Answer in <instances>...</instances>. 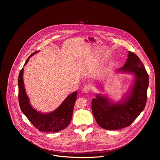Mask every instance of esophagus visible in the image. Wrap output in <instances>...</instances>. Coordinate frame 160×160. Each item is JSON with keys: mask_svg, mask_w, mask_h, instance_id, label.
I'll return each instance as SVG.
<instances>
[{"mask_svg": "<svg viewBox=\"0 0 160 160\" xmlns=\"http://www.w3.org/2000/svg\"><path fill=\"white\" fill-rule=\"evenodd\" d=\"M89 91H90V87L88 86H84V88L82 89V92H84V93H88Z\"/></svg>", "mask_w": 160, "mask_h": 160, "instance_id": "1", "label": "esophagus"}]
</instances>
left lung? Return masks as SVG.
<instances>
[{
  "label": "left lung",
  "instance_id": "obj_1",
  "mask_svg": "<svg viewBox=\"0 0 160 160\" xmlns=\"http://www.w3.org/2000/svg\"><path fill=\"white\" fill-rule=\"evenodd\" d=\"M119 71L135 75L134 85L126 99L114 104L103 95L97 94L92 100V110L97 124L107 130L130 126L143 110L147 103L148 74L137 55L129 51L126 63Z\"/></svg>",
  "mask_w": 160,
  "mask_h": 160
}]
</instances>
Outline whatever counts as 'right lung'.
<instances>
[{"instance_id": "obj_1", "label": "right lung", "mask_w": 160, "mask_h": 160, "mask_svg": "<svg viewBox=\"0 0 160 160\" xmlns=\"http://www.w3.org/2000/svg\"><path fill=\"white\" fill-rule=\"evenodd\" d=\"M28 57L24 65L27 64L31 57ZM23 68L21 69L18 79V101L20 107L32 124L40 131L57 132L65 129L71 122L75 102L77 99V92H74L66 98L61 105L52 113L42 114L33 109L29 102V98L24 90L23 82Z\"/></svg>"}]
</instances>
